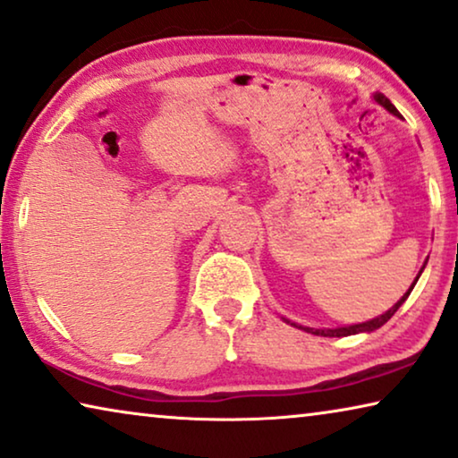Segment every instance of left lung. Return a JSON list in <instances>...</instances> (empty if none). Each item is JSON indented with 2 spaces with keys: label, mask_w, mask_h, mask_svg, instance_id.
<instances>
[{
  "label": "left lung",
  "mask_w": 458,
  "mask_h": 458,
  "mask_svg": "<svg viewBox=\"0 0 458 458\" xmlns=\"http://www.w3.org/2000/svg\"><path fill=\"white\" fill-rule=\"evenodd\" d=\"M374 98H376V103H380L384 109H388V111H390V114H393V115H396V117H401V114H399V111H396V107H394V105H393V103H390L386 97H384V95H380V92H376V95H374ZM421 270H423V268H421ZM421 270H420V275H421ZM420 275H417V278H420ZM417 278H415V281H413V284H411V287H409V291H407V293H405V295H403V297H401V300H399V301H396L393 308H390L388 311H384V314H382V316H377V318H374V320H368V322H361V324H351V327H341V328H308V327H300V324H293V322H291V324H293V327H297V328L306 330V333H311V335H318V336H349V335H357V333H372V330H376V328H380V327H382V324H386V322L390 320V318H393V316H394V311H396V310H399V308L403 306V303H405V300H407V297H409V293H411V291H413V287H415Z\"/></svg>",
  "instance_id": "obj_1"
}]
</instances>
